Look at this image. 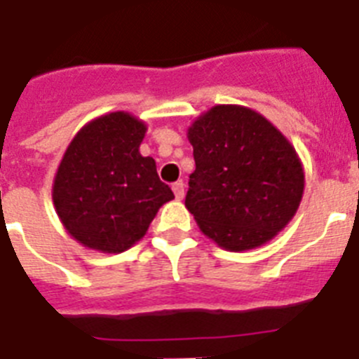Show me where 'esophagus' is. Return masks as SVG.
<instances>
[{"label": "esophagus", "instance_id": "esophagus-1", "mask_svg": "<svg viewBox=\"0 0 359 359\" xmlns=\"http://www.w3.org/2000/svg\"><path fill=\"white\" fill-rule=\"evenodd\" d=\"M172 191H174V196H176V200H183V196H185V185H183V182L174 183Z\"/></svg>", "mask_w": 359, "mask_h": 359}]
</instances>
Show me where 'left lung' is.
I'll list each match as a JSON object with an SVG mask.
<instances>
[{"label":"left lung","mask_w":359,"mask_h":359,"mask_svg":"<svg viewBox=\"0 0 359 359\" xmlns=\"http://www.w3.org/2000/svg\"><path fill=\"white\" fill-rule=\"evenodd\" d=\"M187 137L196 170L185 207L203 235L222 250L248 251L288 226L303 200L304 168L264 115L238 104L212 106Z\"/></svg>","instance_id":"1"}]
</instances>
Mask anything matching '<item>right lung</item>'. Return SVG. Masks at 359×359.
Instances as JSON below:
<instances>
[{
    "label": "right lung",
    "mask_w": 359,
    "mask_h": 359,
    "mask_svg": "<svg viewBox=\"0 0 359 359\" xmlns=\"http://www.w3.org/2000/svg\"><path fill=\"white\" fill-rule=\"evenodd\" d=\"M147 124L128 111L90 121L71 139L53 182L64 229L88 250L123 253L147 235L159 207L174 200L156 161L139 152Z\"/></svg>",
    "instance_id": "obj_1"
}]
</instances>
